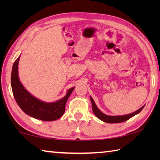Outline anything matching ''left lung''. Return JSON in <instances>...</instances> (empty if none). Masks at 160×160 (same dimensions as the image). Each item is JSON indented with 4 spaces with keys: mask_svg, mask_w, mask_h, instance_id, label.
Here are the masks:
<instances>
[{
    "mask_svg": "<svg viewBox=\"0 0 160 160\" xmlns=\"http://www.w3.org/2000/svg\"><path fill=\"white\" fill-rule=\"evenodd\" d=\"M90 100L91 102V104H92V110L95 115L98 118L100 119V120L103 121L104 122H107V123H120V122H123L128 120V119L131 118L133 117L134 115L138 114L143 109L145 105L142 106L141 108H139L138 110L135 111V112H132L131 113L127 114V115H108L104 114L102 113L99 108H98L96 106V103L93 100V99L91 96H90Z\"/></svg>",
    "mask_w": 160,
    "mask_h": 160,
    "instance_id": "obj_1",
    "label": "left lung"
}]
</instances>
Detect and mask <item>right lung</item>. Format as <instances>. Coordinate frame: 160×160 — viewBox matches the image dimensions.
Listing matches in <instances>:
<instances>
[{"label": "right lung", "mask_w": 160, "mask_h": 160, "mask_svg": "<svg viewBox=\"0 0 160 160\" xmlns=\"http://www.w3.org/2000/svg\"><path fill=\"white\" fill-rule=\"evenodd\" d=\"M20 57V55L13 64L11 75L12 89L17 104L27 115L33 118L42 121L58 120L65 111L66 102L75 87L70 88L65 96L53 102H47L39 100L30 93L20 81L18 76Z\"/></svg>", "instance_id": "obj_1"}]
</instances>
